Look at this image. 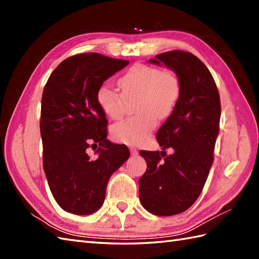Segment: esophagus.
<instances>
[{
    "mask_svg": "<svg viewBox=\"0 0 259 259\" xmlns=\"http://www.w3.org/2000/svg\"><path fill=\"white\" fill-rule=\"evenodd\" d=\"M130 152H131V155H133V156H137V155H138V153H139V151L137 150L135 147H131V148H130Z\"/></svg>",
    "mask_w": 259,
    "mask_h": 259,
    "instance_id": "34e87169",
    "label": "esophagus"
}]
</instances>
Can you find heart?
I'll return each instance as SVG.
<instances>
[{"label":"heart","mask_w":259,"mask_h":259,"mask_svg":"<svg viewBox=\"0 0 259 259\" xmlns=\"http://www.w3.org/2000/svg\"><path fill=\"white\" fill-rule=\"evenodd\" d=\"M120 85L123 95L110 83L101 84L97 91V102L109 118L118 120L125 113V98L140 95L137 106L140 113L115 123L111 129L115 141L140 145L156 128L158 115L164 117L171 112L180 95V81L171 71L137 63L121 76Z\"/></svg>","instance_id":"1"}]
</instances>
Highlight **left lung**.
Listing matches in <instances>:
<instances>
[{"instance_id": "left-lung-1", "label": "left lung", "mask_w": 259, "mask_h": 259, "mask_svg": "<svg viewBox=\"0 0 259 259\" xmlns=\"http://www.w3.org/2000/svg\"><path fill=\"white\" fill-rule=\"evenodd\" d=\"M151 59L178 75L180 95L171 115L157 133L161 152L141 150L147 170L139 179V199L157 216H172L192 206L213 162L221 98L210 71L190 52L168 51ZM172 147L167 156L164 150Z\"/></svg>"}]
</instances>
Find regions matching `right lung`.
<instances>
[{"label": "right lung", "instance_id": "1", "mask_svg": "<svg viewBox=\"0 0 259 259\" xmlns=\"http://www.w3.org/2000/svg\"><path fill=\"white\" fill-rule=\"evenodd\" d=\"M129 61L80 53L54 69L42 95L40 131L49 187L65 211L90 214L102 206L110 176L130 151L108 139V119L97 102L99 87ZM98 146L91 159L88 147Z\"/></svg>", "mask_w": 259, "mask_h": 259}]
</instances>
